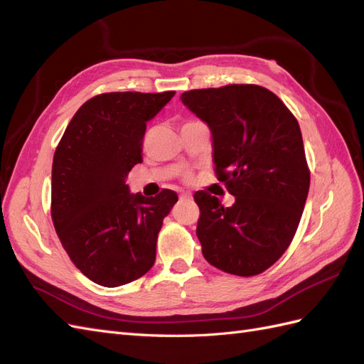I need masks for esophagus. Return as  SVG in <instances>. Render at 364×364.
I'll return each mask as SVG.
<instances>
[{"label":"esophagus","mask_w":364,"mask_h":364,"mask_svg":"<svg viewBox=\"0 0 364 364\" xmlns=\"http://www.w3.org/2000/svg\"><path fill=\"white\" fill-rule=\"evenodd\" d=\"M185 199H191V196H190V194H186V193H185V194H182V196H181V200H185Z\"/></svg>","instance_id":"34e87169"}]
</instances>
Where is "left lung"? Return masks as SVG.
<instances>
[{
	"instance_id": "8db88e82",
	"label": "left lung",
	"mask_w": 364,
	"mask_h": 364,
	"mask_svg": "<svg viewBox=\"0 0 364 364\" xmlns=\"http://www.w3.org/2000/svg\"><path fill=\"white\" fill-rule=\"evenodd\" d=\"M182 103L208 124L220 182L235 197L225 208L199 191L197 238L214 267L253 277L287 250L310 190L301 127L272 91L257 85L186 91Z\"/></svg>"
}]
</instances>
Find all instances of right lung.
<instances>
[{
	"label": "right lung",
	"mask_w": 364,
	"mask_h": 364,
	"mask_svg": "<svg viewBox=\"0 0 364 364\" xmlns=\"http://www.w3.org/2000/svg\"><path fill=\"white\" fill-rule=\"evenodd\" d=\"M161 94L107 92L75 112L54 151L51 218L63 249L85 277L103 287L141 278L156 258L162 220L178 194H132L126 183L142 162L147 121L167 105Z\"/></svg>",
	"instance_id": "right-lung-1"
}]
</instances>
